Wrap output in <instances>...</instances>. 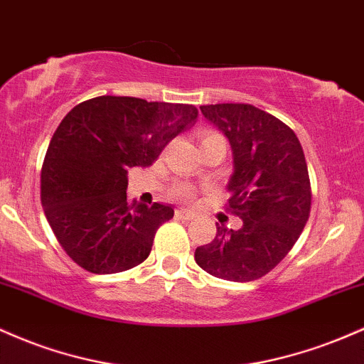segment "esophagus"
I'll use <instances>...</instances> for the list:
<instances>
[{
    "mask_svg": "<svg viewBox=\"0 0 364 364\" xmlns=\"http://www.w3.org/2000/svg\"><path fill=\"white\" fill-rule=\"evenodd\" d=\"M175 216H177L178 220H193L194 213H193V211L183 210V208H178V210H175Z\"/></svg>",
    "mask_w": 364,
    "mask_h": 364,
    "instance_id": "esophagus-1",
    "label": "esophagus"
}]
</instances>
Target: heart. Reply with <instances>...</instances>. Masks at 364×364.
I'll return each instance as SVG.
<instances>
[{"label":"heart","instance_id":"1","mask_svg":"<svg viewBox=\"0 0 364 364\" xmlns=\"http://www.w3.org/2000/svg\"><path fill=\"white\" fill-rule=\"evenodd\" d=\"M211 136H216V134H215V132H206V134H203L201 141H204V139H208V137H211ZM175 194H177L178 198H189V189H187V187H183V186H178L177 189H175Z\"/></svg>","mask_w":364,"mask_h":364}]
</instances>
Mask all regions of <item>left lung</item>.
Here are the masks:
<instances>
[{"label":"left lung","mask_w":364,"mask_h":364,"mask_svg":"<svg viewBox=\"0 0 364 364\" xmlns=\"http://www.w3.org/2000/svg\"><path fill=\"white\" fill-rule=\"evenodd\" d=\"M201 113L225 134L234 158L228 210L239 230L216 223V237L196 249V263L216 279L252 282L287 256L309 218L311 183L294 130L252 105H204Z\"/></svg>","instance_id":"1"}]
</instances>
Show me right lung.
<instances>
[{"label":"right lung","instance_id":"add662e5","mask_svg":"<svg viewBox=\"0 0 364 364\" xmlns=\"http://www.w3.org/2000/svg\"><path fill=\"white\" fill-rule=\"evenodd\" d=\"M196 118L193 105L100 96L61 120L41 170V203L60 246L80 268L108 275L148 258L173 208L129 201V168L153 165Z\"/></svg>","mask_w":364,"mask_h":364}]
</instances>
